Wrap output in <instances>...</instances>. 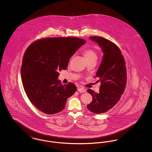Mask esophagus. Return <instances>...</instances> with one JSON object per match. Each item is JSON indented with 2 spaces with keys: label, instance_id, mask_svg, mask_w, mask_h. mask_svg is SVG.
Masks as SVG:
<instances>
[{
  "label": "esophagus",
  "instance_id": "1",
  "mask_svg": "<svg viewBox=\"0 0 152 152\" xmlns=\"http://www.w3.org/2000/svg\"><path fill=\"white\" fill-rule=\"evenodd\" d=\"M77 91L80 92V93H84V92H86V89L83 88H81V87H79L77 88Z\"/></svg>",
  "mask_w": 152,
  "mask_h": 152
}]
</instances>
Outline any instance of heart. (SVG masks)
Returning <instances> with one entry per match:
<instances>
[{
    "instance_id": "heart-1",
    "label": "heart",
    "mask_w": 152,
    "mask_h": 152,
    "mask_svg": "<svg viewBox=\"0 0 152 152\" xmlns=\"http://www.w3.org/2000/svg\"><path fill=\"white\" fill-rule=\"evenodd\" d=\"M83 53L88 61L93 58H97V53L93 49L87 48L84 51Z\"/></svg>"
}]
</instances>
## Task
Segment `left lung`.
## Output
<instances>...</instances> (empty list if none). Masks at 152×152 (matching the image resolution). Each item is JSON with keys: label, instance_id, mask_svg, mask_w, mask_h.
<instances>
[{"label": "left lung", "instance_id": "1", "mask_svg": "<svg viewBox=\"0 0 152 152\" xmlns=\"http://www.w3.org/2000/svg\"><path fill=\"white\" fill-rule=\"evenodd\" d=\"M101 48L104 56L95 77L100 82L99 93L91 89L87 92L93 100L87 105L91 112L101 114L108 111L120 100L126 84V68L120 48L111 41L102 37L91 36Z\"/></svg>", "mask_w": 152, "mask_h": 152}]
</instances>
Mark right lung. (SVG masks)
Instances as JSON below:
<instances>
[{"instance_id": "add662e5", "label": "right lung", "mask_w": 152, "mask_h": 152, "mask_svg": "<svg viewBox=\"0 0 152 152\" xmlns=\"http://www.w3.org/2000/svg\"><path fill=\"white\" fill-rule=\"evenodd\" d=\"M86 43L77 37H48L35 41L24 54L21 78L25 92L37 108L47 115L65 108L68 98L77 87L72 83L61 84L58 71L65 70L69 60Z\"/></svg>"}]
</instances>
